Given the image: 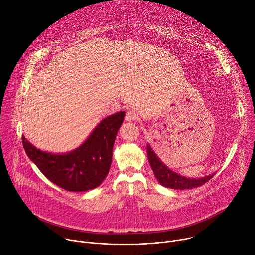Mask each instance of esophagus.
<instances>
[{
  "instance_id": "obj_1",
  "label": "esophagus",
  "mask_w": 255,
  "mask_h": 255,
  "mask_svg": "<svg viewBox=\"0 0 255 255\" xmlns=\"http://www.w3.org/2000/svg\"><path fill=\"white\" fill-rule=\"evenodd\" d=\"M125 119L127 121H134L136 119H138V114L133 111V110H129L127 113H126V116H125Z\"/></svg>"
}]
</instances>
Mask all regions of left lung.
I'll return each instance as SVG.
<instances>
[{"label":"left lung","instance_id":"obj_1","mask_svg":"<svg viewBox=\"0 0 255 255\" xmlns=\"http://www.w3.org/2000/svg\"><path fill=\"white\" fill-rule=\"evenodd\" d=\"M147 155L148 160L150 163V166L157 178L159 183L166 188L174 189V190H187V189H194L203 186L209 181L214 174L208 175L203 178L193 179V178H187L185 176H181L170 169H168L156 156V154L152 151L151 147L147 146Z\"/></svg>","mask_w":255,"mask_h":255}]
</instances>
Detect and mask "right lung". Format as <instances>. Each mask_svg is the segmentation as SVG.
Here are the masks:
<instances>
[{
  "mask_svg": "<svg viewBox=\"0 0 255 255\" xmlns=\"http://www.w3.org/2000/svg\"><path fill=\"white\" fill-rule=\"evenodd\" d=\"M121 111L101 121L81 147L67 154H51L35 148L25 137L28 157L56 186L68 192H86L101 185L110 170L113 145L124 120Z\"/></svg>",
  "mask_w": 255,
  "mask_h": 255,
  "instance_id": "1",
  "label": "right lung"
}]
</instances>
